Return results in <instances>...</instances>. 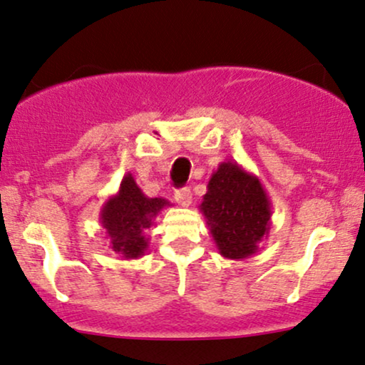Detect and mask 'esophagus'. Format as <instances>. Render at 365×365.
<instances>
[{
    "instance_id": "1",
    "label": "esophagus",
    "mask_w": 365,
    "mask_h": 365,
    "mask_svg": "<svg viewBox=\"0 0 365 365\" xmlns=\"http://www.w3.org/2000/svg\"><path fill=\"white\" fill-rule=\"evenodd\" d=\"M175 200H177L178 205H182V207H188V205L192 204L190 188H180V190L175 192Z\"/></svg>"
}]
</instances>
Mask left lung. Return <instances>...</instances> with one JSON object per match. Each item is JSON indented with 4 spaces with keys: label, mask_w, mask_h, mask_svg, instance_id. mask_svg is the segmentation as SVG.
I'll list each match as a JSON object with an SVG mask.
<instances>
[{
    "label": "left lung",
    "mask_w": 365,
    "mask_h": 365,
    "mask_svg": "<svg viewBox=\"0 0 365 365\" xmlns=\"http://www.w3.org/2000/svg\"><path fill=\"white\" fill-rule=\"evenodd\" d=\"M221 257L245 260L269 236L272 205L260 178L235 161H225L210 175L199 205Z\"/></svg>",
    "instance_id": "1"
}]
</instances>
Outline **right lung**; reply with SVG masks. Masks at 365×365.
<instances>
[{
	"label": "right lung",
	"mask_w": 365,
	"mask_h": 365,
	"mask_svg": "<svg viewBox=\"0 0 365 365\" xmlns=\"http://www.w3.org/2000/svg\"><path fill=\"white\" fill-rule=\"evenodd\" d=\"M166 205H171L166 199L144 195L133 173L124 175L117 194L108 197L100 210V222L113 252L124 260L143 257L149 248L146 230Z\"/></svg>",
	"instance_id": "1"
}]
</instances>
